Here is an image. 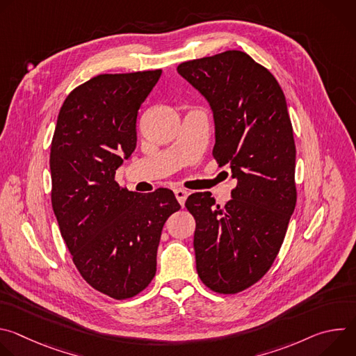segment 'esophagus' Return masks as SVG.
Listing matches in <instances>:
<instances>
[{"label": "esophagus", "mask_w": 356, "mask_h": 356, "mask_svg": "<svg viewBox=\"0 0 356 356\" xmlns=\"http://www.w3.org/2000/svg\"><path fill=\"white\" fill-rule=\"evenodd\" d=\"M175 195H176L177 201L180 202V206L183 207L184 202H186V198H187V195H188V193H187L186 190H183V188H176V190H175Z\"/></svg>", "instance_id": "esophagus-1"}]
</instances>
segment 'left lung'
I'll use <instances>...</instances> for the list:
<instances>
[{
  "instance_id": "1",
  "label": "left lung",
  "mask_w": 356,
  "mask_h": 356,
  "mask_svg": "<svg viewBox=\"0 0 356 356\" xmlns=\"http://www.w3.org/2000/svg\"><path fill=\"white\" fill-rule=\"evenodd\" d=\"M177 73L211 108L213 155L236 187L224 207L210 191L186 201L195 218L197 273L217 293L234 294L272 266L296 207V146L284 94L273 74L241 50L184 62Z\"/></svg>"
}]
</instances>
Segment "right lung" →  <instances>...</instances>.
Wrapping results in <instances>:
<instances>
[{"label":"right lung","mask_w":356,"mask_h":356,"mask_svg":"<svg viewBox=\"0 0 356 356\" xmlns=\"http://www.w3.org/2000/svg\"><path fill=\"white\" fill-rule=\"evenodd\" d=\"M162 70L99 74L74 88L50 146L52 207L83 279L113 298L140 293L156 273L175 193L121 188L115 172L136 147V117Z\"/></svg>","instance_id":"right-lung-1"}]
</instances>
